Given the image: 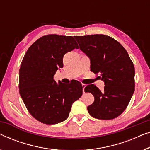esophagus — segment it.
I'll return each mask as SVG.
<instances>
[{
  "label": "esophagus",
  "mask_w": 150,
  "mask_h": 150,
  "mask_svg": "<svg viewBox=\"0 0 150 150\" xmlns=\"http://www.w3.org/2000/svg\"><path fill=\"white\" fill-rule=\"evenodd\" d=\"M82 88H83V93H85V92H84V88L86 87V84H82Z\"/></svg>",
  "instance_id": "esophagus-1"
}]
</instances>
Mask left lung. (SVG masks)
I'll return each mask as SVG.
<instances>
[{
    "instance_id": "1",
    "label": "left lung",
    "mask_w": 150,
    "mask_h": 150,
    "mask_svg": "<svg viewBox=\"0 0 150 150\" xmlns=\"http://www.w3.org/2000/svg\"><path fill=\"white\" fill-rule=\"evenodd\" d=\"M74 38L80 49L90 58L91 71L99 74L105 82L103 91L94 84L84 88L95 98L87 107L88 113L101 120L116 118L127 108L134 91L133 62L122 45L109 36L93 34Z\"/></svg>"
}]
</instances>
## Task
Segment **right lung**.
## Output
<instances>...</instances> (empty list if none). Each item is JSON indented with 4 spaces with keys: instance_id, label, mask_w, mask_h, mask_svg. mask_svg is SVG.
Listing matches in <instances>:
<instances>
[{
    "instance_id": "obj_1",
    "label": "right lung",
    "mask_w": 150,
    "mask_h": 150,
    "mask_svg": "<svg viewBox=\"0 0 150 150\" xmlns=\"http://www.w3.org/2000/svg\"><path fill=\"white\" fill-rule=\"evenodd\" d=\"M79 49L72 36L49 34L28 49L19 69V89L30 114L39 122L55 125L66 120L72 103L82 95L80 82L66 84L53 79L63 57Z\"/></svg>"
}]
</instances>
